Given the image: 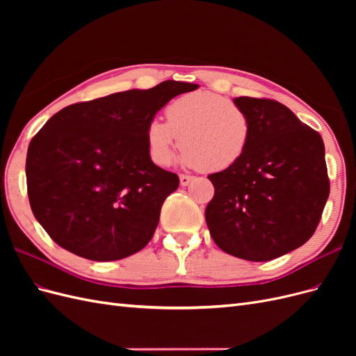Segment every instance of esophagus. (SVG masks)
Returning <instances> with one entry per match:
<instances>
[{
    "label": "esophagus",
    "instance_id": "34e87169",
    "mask_svg": "<svg viewBox=\"0 0 356 356\" xmlns=\"http://www.w3.org/2000/svg\"><path fill=\"white\" fill-rule=\"evenodd\" d=\"M195 179V177H190V175H184V174H181L179 175V184L182 186V187H186V186H188L190 182Z\"/></svg>",
    "mask_w": 356,
    "mask_h": 356
}]
</instances>
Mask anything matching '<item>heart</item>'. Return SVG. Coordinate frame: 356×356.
Returning a JSON list of instances; mask_svg holds the SVG:
<instances>
[{"label":"heart","mask_w":356,"mask_h":356,"mask_svg":"<svg viewBox=\"0 0 356 356\" xmlns=\"http://www.w3.org/2000/svg\"><path fill=\"white\" fill-rule=\"evenodd\" d=\"M166 122L149 118L145 126L148 153L159 166H168L181 148L188 168L220 172L245 156L252 138L251 117L222 95L197 90L181 95L165 108Z\"/></svg>","instance_id":"1"}]
</instances>
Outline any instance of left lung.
<instances>
[{"label": "left lung", "mask_w": 356, "mask_h": 356, "mask_svg": "<svg viewBox=\"0 0 356 356\" xmlns=\"http://www.w3.org/2000/svg\"><path fill=\"white\" fill-rule=\"evenodd\" d=\"M252 138L234 166L208 175L215 193L204 211L213 242L248 261H268L306 243L330 195L321 135L285 105L241 96Z\"/></svg>", "instance_id": "left-lung-1"}]
</instances>
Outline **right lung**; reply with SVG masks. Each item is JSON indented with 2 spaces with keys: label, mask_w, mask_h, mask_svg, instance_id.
I'll use <instances>...</instances> for the list:
<instances>
[{
  "label": "right lung",
  "mask_w": 356,
  "mask_h": 356,
  "mask_svg": "<svg viewBox=\"0 0 356 356\" xmlns=\"http://www.w3.org/2000/svg\"><path fill=\"white\" fill-rule=\"evenodd\" d=\"M197 84L168 80L79 102L49 118L31 139V209L63 250L93 261L132 255L152 241L165 199L179 179L153 163L149 118Z\"/></svg>",
  "instance_id": "obj_1"
}]
</instances>
